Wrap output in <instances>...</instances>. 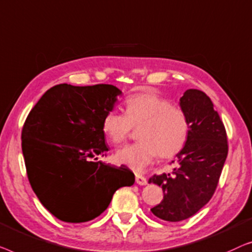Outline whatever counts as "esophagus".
<instances>
[{
	"instance_id": "34e87169",
	"label": "esophagus",
	"mask_w": 252,
	"mask_h": 252,
	"mask_svg": "<svg viewBox=\"0 0 252 252\" xmlns=\"http://www.w3.org/2000/svg\"><path fill=\"white\" fill-rule=\"evenodd\" d=\"M136 183L138 184V185H141V186L146 185V184H147L146 177H144L141 175H136Z\"/></svg>"
}]
</instances>
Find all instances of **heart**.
Segmentation results:
<instances>
[{"label":"heart","instance_id":"b5f03b06","mask_svg":"<svg viewBox=\"0 0 252 252\" xmlns=\"http://www.w3.org/2000/svg\"><path fill=\"white\" fill-rule=\"evenodd\" d=\"M136 144L126 145L115 154V161L140 172L155 160L175 157L183 150L189 136V121L185 111L171 105L157 92L131 94L125 101V114L109 112L102 120V132L112 144L126 140L137 129Z\"/></svg>","mask_w":252,"mask_h":252}]
</instances>
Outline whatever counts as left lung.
Wrapping results in <instances>:
<instances>
[{"label": "left lung", "mask_w": 252, "mask_h": 252, "mask_svg": "<svg viewBox=\"0 0 252 252\" xmlns=\"http://www.w3.org/2000/svg\"><path fill=\"white\" fill-rule=\"evenodd\" d=\"M180 107L189 116V136L177 154L178 168L172 175H154L148 180L163 189V200L151 211L172 222L192 217L210 201L228 153L224 123L203 91H185Z\"/></svg>", "instance_id": "left-lung-1"}]
</instances>
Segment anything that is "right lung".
Here are the masks:
<instances>
[{"label":"right lung","instance_id":"obj_1","mask_svg":"<svg viewBox=\"0 0 252 252\" xmlns=\"http://www.w3.org/2000/svg\"><path fill=\"white\" fill-rule=\"evenodd\" d=\"M122 92L112 84H57L32 108L21 131L30 184L38 200L66 222L101 215L120 187L131 186L126 166L97 161L108 147L102 120Z\"/></svg>","mask_w":252,"mask_h":252}]
</instances>
